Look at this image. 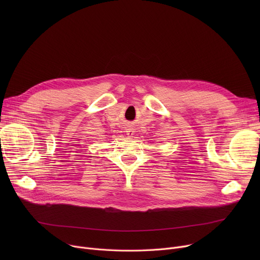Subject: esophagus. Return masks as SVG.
Wrapping results in <instances>:
<instances>
[{
    "mask_svg": "<svg viewBox=\"0 0 260 260\" xmlns=\"http://www.w3.org/2000/svg\"><path fill=\"white\" fill-rule=\"evenodd\" d=\"M127 135L129 136V137H132V136L134 135V132H133L132 129H128V131H127Z\"/></svg>",
    "mask_w": 260,
    "mask_h": 260,
    "instance_id": "esophagus-1",
    "label": "esophagus"
}]
</instances>
